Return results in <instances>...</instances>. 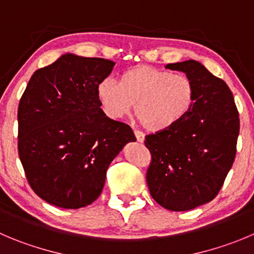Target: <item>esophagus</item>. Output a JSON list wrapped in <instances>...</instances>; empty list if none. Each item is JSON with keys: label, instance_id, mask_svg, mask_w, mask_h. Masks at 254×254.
Instances as JSON below:
<instances>
[{"label": "esophagus", "instance_id": "1", "mask_svg": "<svg viewBox=\"0 0 254 254\" xmlns=\"http://www.w3.org/2000/svg\"><path fill=\"white\" fill-rule=\"evenodd\" d=\"M134 136H136L137 141H138V142H143L144 141V134L142 133L141 131H134Z\"/></svg>", "mask_w": 254, "mask_h": 254}]
</instances>
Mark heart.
<instances>
[{"label": "heart", "mask_w": 254, "mask_h": 254, "mask_svg": "<svg viewBox=\"0 0 254 254\" xmlns=\"http://www.w3.org/2000/svg\"><path fill=\"white\" fill-rule=\"evenodd\" d=\"M194 88L188 76L151 66H136L120 76L101 81L97 96L111 120L134 115L144 128L165 131L180 122L190 110Z\"/></svg>", "instance_id": "b5f03b06"}]
</instances>
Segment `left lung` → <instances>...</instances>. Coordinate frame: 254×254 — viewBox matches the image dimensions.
I'll use <instances>...</instances> for the list:
<instances>
[{"mask_svg": "<svg viewBox=\"0 0 254 254\" xmlns=\"http://www.w3.org/2000/svg\"><path fill=\"white\" fill-rule=\"evenodd\" d=\"M185 72L194 88L193 103L178 123L146 136L152 161L147 185L152 198L170 211H190L218 194L236 157L240 118L223 79L194 60L168 64Z\"/></svg>", "mask_w": 254, "mask_h": 254, "instance_id": "8db88e82", "label": "left lung"}]
</instances>
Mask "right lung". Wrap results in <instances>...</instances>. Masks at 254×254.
Here are the masks:
<instances>
[{"label":"right lung","mask_w":254,"mask_h":254,"mask_svg":"<svg viewBox=\"0 0 254 254\" xmlns=\"http://www.w3.org/2000/svg\"><path fill=\"white\" fill-rule=\"evenodd\" d=\"M115 62L66 53L37 69L18 105V156L43 201L77 209L100 197L111 162L136 141L128 125L108 118L97 86Z\"/></svg>","instance_id":"1"}]
</instances>
